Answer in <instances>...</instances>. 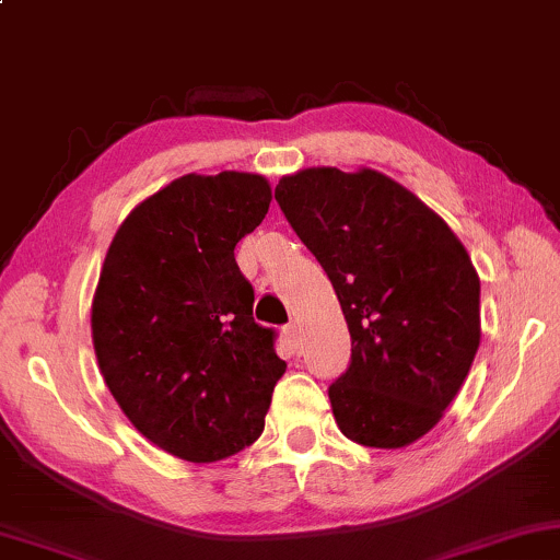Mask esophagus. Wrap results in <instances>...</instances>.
Here are the masks:
<instances>
[{"label": "esophagus", "instance_id": "obj_1", "mask_svg": "<svg viewBox=\"0 0 560 560\" xmlns=\"http://www.w3.org/2000/svg\"><path fill=\"white\" fill-rule=\"evenodd\" d=\"M287 332H289V338L296 340V338H300L302 330H300V325H296V323H289V325H287Z\"/></svg>", "mask_w": 560, "mask_h": 560}]
</instances>
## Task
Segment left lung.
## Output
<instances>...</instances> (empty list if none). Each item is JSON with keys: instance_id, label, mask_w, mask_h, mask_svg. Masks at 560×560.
Listing matches in <instances>:
<instances>
[{"instance_id": "8db88e82", "label": "left lung", "mask_w": 560, "mask_h": 560, "mask_svg": "<svg viewBox=\"0 0 560 560\" xmlns=\"http://www.w3.org/2000/svg\"><path fill=\"white\" fill-rule=\"evenodd\" d=\"M338 294L350 363L330 384L340 432L405 448L435 428L481 340L479 276L453 230L378 171L307 168L273 191Z\"/></svg>"}]
</instances>
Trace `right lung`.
Returning <instances> with one entry per match:
<instances>
[{"mask_svg": "<svg viewBox=\"0 0 560 560\" xmlns=\"http://www.w3.org/2000/svg\"><path fill=\"white\" fill-rule=\"evenodd\" d=\"M268 205L264 176L186 174L128 214L104 258L92 304L104 382L148 441L191 464L256 443L287 371L235 264Z\"/></svg>", "mask_w": 560, "mask_h": 560, "instance_id": "right-lung-1", "label": "right lung"}]
</instances>
